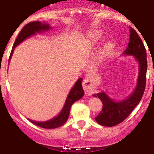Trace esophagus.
Here are the masks:
<instances>
[{"instance_id": "obj_1", "label": "esophagus", "mask_w": 154, "mask_h": 154, "mask_svg": "<svg viewBox=\"0 0 154 154\" xmlns=\"http://www.w3.org/2000/svg\"><path fill=\"white\" fill-rule=\"evenodd\" d=\"M82 87H83V89L85 90V93L89 96H91L93 92V87H92V82L89 79L85 78V79H83L82 81Z\"/></svg>"}]
</instances>
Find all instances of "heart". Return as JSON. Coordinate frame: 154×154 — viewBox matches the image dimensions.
Here are the masks:
<instances>
[{
    "mask_svg": "<svg viewBox=\"0 0 154 154\" xmlns=\"http://www.w3.org/2000/svg\"><path fill=\"white\" fill-rule=\"evenodd\" d=\"M102 36H103V35H102L101 33H99V32H96V33H94L92 36V44H96V42H97L99 39L101 38ZM109 45H106V47H105L104 48V52H106V51L109 50Z\"/></svg>",
    "mask_w": 154,
    "mask_h": 154,
    "instance_id": "1",
    "label": "heart"
}]
</instances>
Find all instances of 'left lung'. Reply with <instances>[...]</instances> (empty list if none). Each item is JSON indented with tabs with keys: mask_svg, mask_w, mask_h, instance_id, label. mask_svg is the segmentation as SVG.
Wrapping results in <instances>:
<instances>
[{
	"mask_svg": "<svg viewBox=\"0 0 154 154\" xmlns=\"http://www.w3.org/2000/svg\"><path fill=\"white\" fill-rule=\"evenodd\" d=\"M124 55H133L138 61L140 71L137 85L131 96L123 101H114L103 92L93 95L100 99L103 103L102 111L95 118L96 122L102 126H114L125 120L140 102L145 90L147 70L146 51L140 37L133 28H130V42Z\"/></svg>",
	"mask_w": 154,
	"mask_h": 154,
	"instance_id": "8db88e82",
	"label": "left lung"
}]
</instances>
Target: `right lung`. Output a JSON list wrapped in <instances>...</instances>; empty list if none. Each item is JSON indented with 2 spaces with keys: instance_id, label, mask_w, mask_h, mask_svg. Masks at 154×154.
<instances>
[{
  "instance_id": "right-lung-1",
  "label": "right lung",
  "mask_w": 154,
  "mask_h": 154,
  "mask_svg": "<svg viewBox=\"0 0 154 154\" xmlns=\"http://www.w3.org/2000/svg\"><path fill=\"white\" fill-rule=\"evenodd\" d=\"M49 28L50 26L48 24H45V23L42 24L40 21H33V22H30L28 24H27L21 29V32L19 33L18 36L17 37L15 42L14 43L13 48H12L11 52L10 55V58H9V62H10V59L12 56V54H13L14 48L17 45L20 44L21 42H22L24 39H26L28 37L35 35L36 33H38V32L47 31ZM82 79L80 78L75 82V84L72 89V90L69 92L67 99L65 101V106H64L63 109L62 110V112H60V114L58 116L53 118L51 120L46 121V122H35V121H32L31 119H29V121H31V123L35 124L36 126H39V127L44 128V129H55V128L62 126L67 121L68 118H69L72 105L75 102L80 99L83 96L84 91L82 89Z\"/></svg>"
}]
</instances>
